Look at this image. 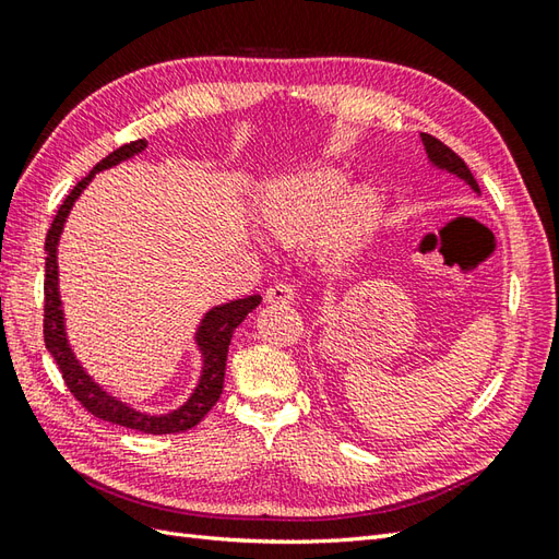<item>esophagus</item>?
<instances>
[{"label": "esophagus", "mask_w": 559, "mask_h": 559, "mask_svg": "<svg viewBox=\"0 0 559 559\" xmlns=\"http://www.w3.org/2000/svg\"><path fill=\"white\" fill-rule=\"evenodd\" d=\"M293 298H295V293L288 283H276V286H271L264 293V300L269 305H288V302H293Z\"/></svg>", "instance_id": "34e87169"}]
</instances>
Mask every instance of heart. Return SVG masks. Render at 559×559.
I'll list each match as a JSON object with an SVG mask.
<instances>
[{
	"label": "heart",
	"instance_id": "b5f03b06",
	"mask_svg": "<svg viewBox=\"0 0 559 559\" xmlns=\"http://www.w3.org/2000/svg\"><path fill=\"white\" fill-rule=\"evenodd\" d=\"M346 187V175L329 165L278 177L259 197L261 228L281 242H300L319 233L317 257L329 266H346L372 240L384 206L372 187L355 189L342 202Z\"/></svg>",
	"mask_w": 559,
	"mask_h": 559
}]
</instances>
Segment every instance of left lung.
Returning a JSON list of instances; mask_svg holds the SVG:
<instances>
[{
  "label": "left lung",
  "mask_w": 559,
  "mask_h": 559,
  "mask_svg": "<svg viewBox=\"0 0 559 559\" xmlns=\"http://www.w3.org/2000/svg\"><path fill=\"white\" fill-rule=\"evenodd\" d=\"M423 139V146H425V153H427V163H430V168L439 170V173H447V175H454L459 177L461 182H466L471 187V192H476L480 197V189H478V182L476 177L471 175L468 165L463 163L454 151H451L449 146H444L442 141L430 136V134H420Z\"/></svg>",
  "instance_id": "8db88e82"
}]
</instances>
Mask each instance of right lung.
I'll return each instance as SVG.
<instances>
[{"label": "right lung", "mask_w": 559, "mask_h": 559, "mask_svg": "<svg viewBox=\"0 0 559 559\" xmlns=\"http://www.w3.org/2000/svg\"><path fill=\"white\" fill-rule=\"evenodd\" d=\"M146 141L139 139L132 144H124L117 151H112L108 158H103L96 168L88 173V177L71 189V194L64 199V204L59 206L57 216L52 221V228L47 233L45 240V348L50 350L52 358L57 360L59 370H62L64 382L71 394L81 401V406L88 413L96 415L100 420H108L115 425L129 427V430L148 432V435H170L182 432L194 427L204 415L211 411L213 403L221 399L223 391V377H225V360H228V348L233 331L245 322V317L257 310L261 302V295H249V298L230 300L223 305H213L211 310L204 312L194 329V348L199 350L201 370L194 389L189 391V396L180 403V406L165 413H146L134 408L132 403L115 396L112 391L105 389L96 377H93L86 367L76 358L74 346H71L67 334V314L62 305V293H59V240H62L64 225L71 209L83 194V189L91 185L93 177L103 170H110L115 165H120L129 158L139 156L146 151Z\"/></svg>", "instance_id": "right-lung-1"}]
</instances>
